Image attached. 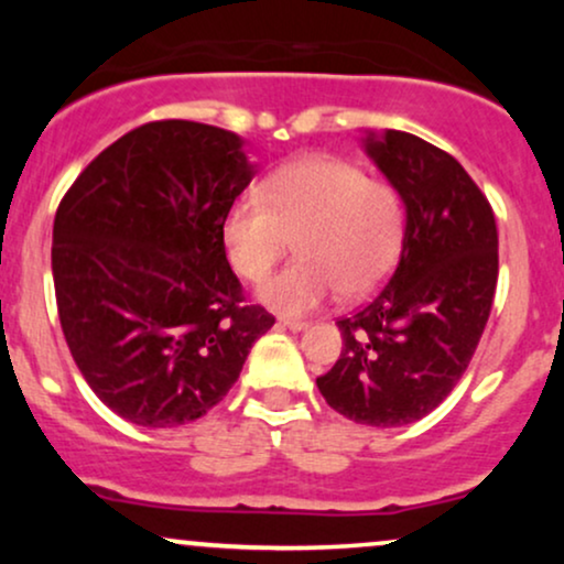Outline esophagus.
Wrapping results in <instances>:
<instances>
[{"label":"esophagus","instance_id":"1","mask_svg":"<svg viewBox=\"0 0 564 564\" xmlns=\"http://www.w3.org/2000/svg\"><path fill=\"white\" fill-rule=\"evenodd\" d=\"M278 326H281V328H289V332H294V334H300V332H307L310 323H304V321H291V318H281V321H278Z\"/></svg>","mask_w":564,"mask_h":564}]
</instances>
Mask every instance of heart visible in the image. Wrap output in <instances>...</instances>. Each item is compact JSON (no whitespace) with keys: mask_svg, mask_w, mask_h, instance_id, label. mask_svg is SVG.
Here are the masks:
<instances>
[{"mask_svg":"<svg viewBox=\"0 0 564 564\" xmlns=\"http://www.w3.org/2000/svg\"><path fill=\"white\" fill-rule=\"evenodd\" d=\"M286 270L257 289V300L278 315H307L341 289L371 291L392 270L403 243V206L390 185L373 183L360 166L310 156L281 166L260 198H238L223 223L228 260L246 281H262L286 254Z\"/></svg>","mask_w":564,"mask_h":564,"instance_id":"b5f03b06","label":"heart"}]
</instances>
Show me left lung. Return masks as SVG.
Listing matches in <instances>:
<instances>
[{
  "label": "left lung",
  "instance_id": "8db88e82",
  "mask_svg": "<svg viewBox=\"0 0 564 564\" xmlns=\"http://www.w3.org/2000/svg\"><path fill=\"white\" fill-rule=\"evenodd\" d=\"M360 140L403 200V249L387 286L336 321L341 355L318 390L349 422L405 426L448 398L475 355L498 281L496 217L432 142L398 129Z\"/></svg>",
  "mask_w": 564,
  "mask_h": 564
}]
</instances>
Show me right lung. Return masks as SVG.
<instances>
[{"label": "right lung", "instance_id": "obj_1", "mask_svg": "<svg viewBox=\"0 0 564 564\" xmlns=\"http://www.w3.org/2000/svg\"><path fill=\"white\" fill-rule=\"evenodd\" d=\"M254 174L236 132L151 121L108 145L57 206L63 336L93 392L127 422H196L275 323L243 302L223 243L225 215Z\"/></svg>", "mask_w": 564, "mask_h": 564}]
</instances>
